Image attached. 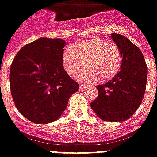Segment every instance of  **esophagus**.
<instances>
[{"mask_svg": "<svg viewBox=\"0 0 157 157\" xmlns=\"http://www.w3.org/2000/svg\"><path fill=\"white\" fill-rule=\"evenodd\" d=\"M85 86H86V85H84V84H80V90H83L85 88Z\"/></svg>", "mask_w": 157, "mask_h": 157, "instance_id": "1", "label": "esophagus"}]
</instances>
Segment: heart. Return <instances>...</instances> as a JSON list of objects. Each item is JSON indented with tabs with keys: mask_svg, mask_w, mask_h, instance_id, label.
Segmentation results:
<instances>
[{
	"mask_svg": "<svg viewBox=\"0 0 157 157\" xmlns=\"http://www.w3.org/2000/svg\"><path fill=\"white\" fill-rule=\"evenodd\" d=\"M63 69L70 76L78 73L76 78L85 82H94L98 77L101 81L113 78L123 63V54L118 46L105 39L92 37L75 44L73 49L66 48L62 54Z\"/></svg>",
	"mask_w": 157,
	"mask_h": 157,
	"instance_id": "heart-1",
	"label": "heart"
}]
</instances>
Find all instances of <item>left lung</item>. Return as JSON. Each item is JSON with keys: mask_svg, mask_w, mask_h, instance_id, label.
Segmentation results:
<instances>
[{"mask_svg": "<svg viewBox=\"0 0 157 157\" xmlns=\"http://www.w3.org/2000/svg\"><path fill=\"white\" fill-rule=\"evenodd\" d=\"M123 54L120 71L108 82L97 86L98 95L90 106L99 118L121 122L131 118L144 96L147 67L140 48L122 34L109 35Z\"/></svg>", "mask_w": 157, "mask_h": 157, "instance_id": "obj_1", "label": "left lung"}]
</instances>
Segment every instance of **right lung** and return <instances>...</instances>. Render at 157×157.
<instances>
[{"instance_id":"1","label":"right lung","mask_w":157,"mask_h":157,"mask_svg":"<svg viewBox=\"0 0 157 157\" xmlns=\"http://www.w3.org/2000/svg\"><path fill=\"white\" fill-rule=\"evenodd\" d=\"M65 41L40 38L16 55L10 72V90L17 109L28 120L47 124L63 114L79 90L62 64Z\"/></svg>"}]
</instances>
